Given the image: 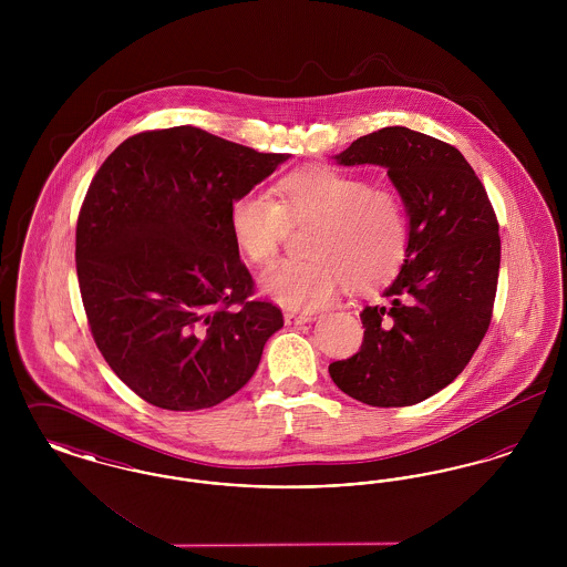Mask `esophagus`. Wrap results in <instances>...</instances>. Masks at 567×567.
Returning a JSON list of instances; mask_svg holds the SVG:
<instances>
[{
  "mask_svg": "<svg viewBox=\"0 0 567 567\" xmlns=\"http://www.w3.org/2000/svg\"><path fill=\"white\" fill-rule=\"evenodd\" d=\"M315 319V315H296V312H285V323L287 324H306Z\"/></svg>",
  "mask_w": 567,
  "mask_h": 567,
  "instance_id": "1",
  "label": "esophagus"
}]
</instances>
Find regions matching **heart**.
<instances>
[{"instance_id": "1", "label": "heart", "mask_w": 567, "mask_h": 567, "mask_svg": "<svg viewBox=\"0 0 567 567\" xmlns=\"http://www.w3.org/2000/svg\"><path fill=\"white\" fill-rule=\"evenodd\" d=\"M276 199L248 190L229 208L234 243L252 264H268L289 225L315 223L306 240L310 259L278 261L259 276L266 296L293 312L329 303L342 282L368 291L402 270L410 246L404 199L391 189L333 167H312L285 176Z\"/></svg>"}]
</instances>
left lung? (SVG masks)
<instances>
[{
    "label": "left lung",
    "mask_w": 567,
    "mask_h": 567,
    "mask_svg": "<svg viewBox=\"0 0 567 567\" xmlns=\"http://www.w3.org/2000/svg\"><path fill=\"white\" fill-rule=\"evenodd\" d=\"M380 165L404 199L410 246L386 303L361 312L363 344L333 361L340 391L378 408L427 400L470 363L491 323L499 276V225L485 187L455 146L384 127L333 157Z\"/></svg>",
    "instance_id": "left-lung-1"
}]
</instances>
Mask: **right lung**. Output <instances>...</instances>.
<instances>
[{"label": "right lung", "mask_w": 567, "mask_h": 567, "mask_svg": "<svg viewBox=\"0 0 567 567\" xmlns=\"http://www.w3.org/2000/svg\"><path fill=\"white\" fill-rule=\"evenodd\" d=\"M287 159L181 125L127 137L91 181L76 225L84 312L112 372L148 404H220L285 323L250 299L229 208Z\"/></svg>", "instance_id": "add662e5"}]
</instances>
